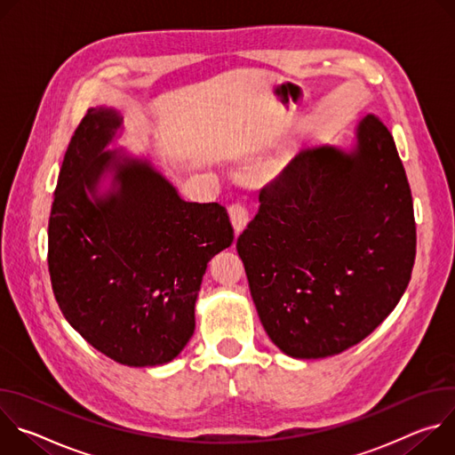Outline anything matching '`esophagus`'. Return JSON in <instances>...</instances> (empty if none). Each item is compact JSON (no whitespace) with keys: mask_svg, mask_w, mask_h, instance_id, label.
I'll use <instances>...</instances> for the list:
<instances>
[{"mask_svg":"<svg viewBox=\"0 0 455 455\" xmlns=\"http://www.w3.org/2000/svg\"><path fill=\"white\" fill-rule=\"evenodd\" d=\"M228 216H230V223L237 234L243 232L250 221V214H248V209L244 207V204H232L228 207Z\"/></svg>","mask_w":455,"mask_h":455,"instance_id":"1","label":"esophagus"}]
</instances>
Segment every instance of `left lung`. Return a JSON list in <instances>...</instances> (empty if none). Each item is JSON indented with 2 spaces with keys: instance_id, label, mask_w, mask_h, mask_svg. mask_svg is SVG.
Instances as JSON below:
<instances>
[{
  "instance_id": "obj_1",
  "label": "left lung",
  "mask_w": 455,
  "mask_h": 455,
  "mask_svg": "<svg viewBox=\"0 0 455 455\" xmlns=\"http://www.w3.org/2000/svg\"><path fill=\"white\" fill-rule=\"evenodd\" d=\"M353 153L300 151L259 194L237 237L272 342L293 358L339 355L400 302L416 257L412 194L395 139L367 115Z\"/></svg>"
}]
</instances>
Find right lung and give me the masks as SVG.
I'll return each mask as SVG.
<instances>
[{
	"mask_svg": "<svg viewBox=\"0 0 455 455\" xmlns=\"http://www.w3.org/2000/svg\"><path fill=\"white\" fill-rule=\"evenodd\" d=\"M118 125L113 109L90 108L72 135L48 221V272L88 344L122 365H162L192 337L207 263L234 230L223 205L183 202L148 164L104 153ZM108 168L121 187L100 201Z\"/></svg>",
	"mask_w": 455,
	"mask_h": 455,
	"instance_id": "right-lung-1",
	"label": "right lung"
}]
</instances>
